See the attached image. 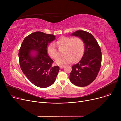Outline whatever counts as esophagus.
<instances>
[{
  "mask_svg": "<svg viewBox=\"0 0 121 121\" xmlns=\"http://www.w3.org/2000/svg\"><path fill=\"white\" fill-rule=\"evenodd\" d=\"M59 67H60V68L61 69H63V68L64 67V66H59Z\"/></svg>",
  "mask_w": 121,
  "mask_h": 121,
  "instance_id": "obj_1",
  "label": "esophagus"
}]
</instances>
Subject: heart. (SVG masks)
<instances>
[{
  "mask_svg": "<svg viewBox=\"0 0 121 121\" xmlns=\"http://www.w3.org/2000/svg\"><path fill=\"white\" fill-rule=\"evenodd\" d=\"M57 45L65 48L64 56L60 57L55 61L56 64L59 66H65L75 61L79 60L83 56L84 52V43L80 38H74L71 37H61L57 42ZM49 56L54 59L58 57V53L53 43L48 47Z\"/></svg>",
  "mask_w": 121,
  "mask_h": 121,
  "instance_id": "heart-1",
  "label": "heart"
}]
</instances>
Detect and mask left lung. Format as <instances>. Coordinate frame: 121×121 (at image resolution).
<instances>
[{
  "mask_svg": "<svg viewBox=\"0 0 121 121\" xmlns=\"http://www.w3.org/2000/svg\"><path fill=\"white\" fill-rule=\"evenodd\" d=\"M83 40L84 52L81 60L72 67L69 80L74 85L85 87L96 79L101 66V49L94 37L90 33L78 30L71 34Z\"/></svg>",
  "mask_w": 121,
  "mask_h": 121,
  "instance_id": "obj_1",
  "label": "left lung"
}]
</instances>
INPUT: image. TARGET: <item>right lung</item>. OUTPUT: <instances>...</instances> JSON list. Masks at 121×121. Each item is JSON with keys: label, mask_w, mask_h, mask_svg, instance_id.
Wrapping results in <instances>:
<instances>
[{"label": "right lung", "mask_w": 121, "mask_h": 121, "mask_svg": "<svg viewBox=\"0 0 121 121\" xmlns=\"http://www.w3.org/2000/svg\"><path fill=\"white\" fill-rule=\"evenodd\" d=\"M55 39L54 35L37 31L24 38L18 53L21 68L35 86L47 88L52 85L59 71L52 66L53 61L47 52L48 44Z\"/></svg>", "instance_id": "obj_1"}]
</instances>
